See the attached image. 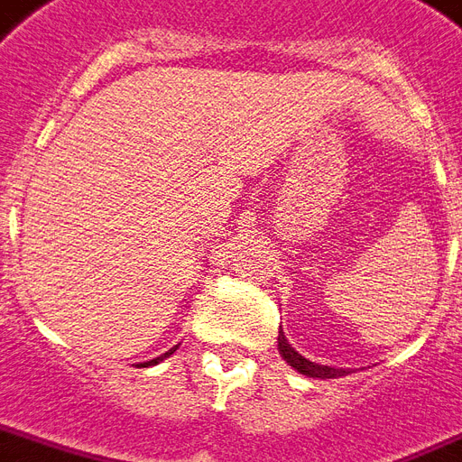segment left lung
Here are the masks:
<instances>
[{"instance_id":"obj_1","label":"left lung","mask_w":462,"mask_h":462,"mask_svg":"<svg viewBox=\"0 0 462 462\" xmlns=\"http://www.w3.org/2000/svg\"><path fill=\"white\" fill-rule=\"evenodd\" d=\"M278 351H281V356H283V361H286L288 365H293L295 371L302 373V375H308V378H341V375H348L346 368L312 364V361H308L305 356H300V354L288 344L283 329L278 332Z\"/></svg>"}]
</instances>
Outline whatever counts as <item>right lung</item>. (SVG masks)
<instances>
[{
  "label": "right lung",
  "instance_id": "obj_1",
  "mask_svg": "<svg viewBox=\"0 0 462 462\" xmlns=\"http://www.w3.org/2000/svg\"><path fill=\"white\" fill-rule=\"evenodd\" d=\"M174 351H176V346H174V348H169L167 354H162V356L152 358V361H147V364H140V365H143V368H147V365H154V364H160V361H164V358H167V356H171V354H174Z\"/></svg>",
  "mask_w": 462,
  "mask_h": 462
}]
</instances>
